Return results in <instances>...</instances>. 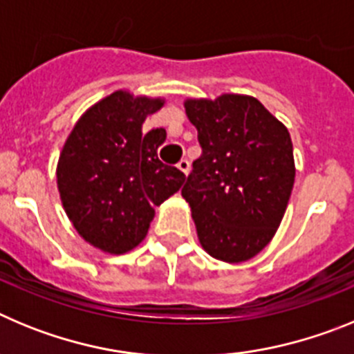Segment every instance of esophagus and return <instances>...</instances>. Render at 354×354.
I'll return each instance as SVG.
<instances>
[{
    "label": "esophagus",
    "mask_w": 354,
    "mask_h": 354,
    "mask_svg": "<svg viewBox=\"0 0 354 354\" xmlns=\"http://www.w3.org/2000/svg\"><path fill=\"white\" fill-rule=\"evenodd\" d=\"M177 168H179L184 175H187L189 174V170H192V165H189V161H187V159H180V161L177 162Z\"/></svg>",
    "instance_id": "esophagus-1"
}]
</instances>
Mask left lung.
Listing matches in <instances>:
<instances>
[{"label": "left lung", "instance_id": "left-lung-1", "mask_svg": "<svg viewBox=\"0 0 354 354\" xmlns=\"http://www.w3.org/2000/svg\"><path fill=\"white\" fill-rule=\"evenodd\" d=\"M184 108L202 147L183 187L200 245L228 264L250 261L273 239L289 204V131L252 95L186 99Z\"/></svg>", "mask_w": 354, "mask_h": 354}]
</instances>
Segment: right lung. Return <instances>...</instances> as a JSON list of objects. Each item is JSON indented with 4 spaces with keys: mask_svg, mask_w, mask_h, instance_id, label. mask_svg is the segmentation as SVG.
Wrapping results in <instances>:
<instances>
[{
    "mask_svg": "<svg viewBox=\"0 0 354 354\" xmlns=\"http://www.w3.org/2000/svg\"><path fill=\"white\" fill-rule=\"evenodd\" d=\"M162 106L161 97L117 90L90 106L65 140L56 167L62 204L77 234L101 252L136 248L154 220V205L186 180L158 158L167 131H142Z\"/></svg>",
    "mask_w": 354,
    "mask_h": 354,
    "instance_id": "add662e5",
    "label": "right lung"
}]
</instances>
